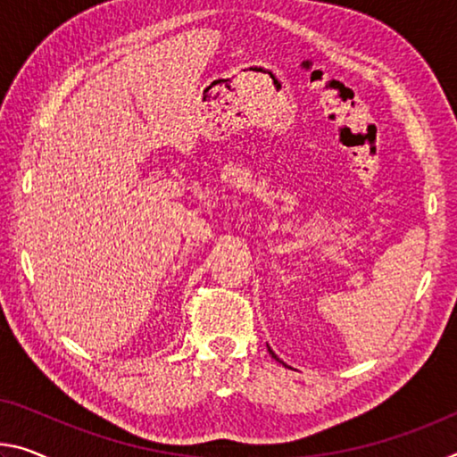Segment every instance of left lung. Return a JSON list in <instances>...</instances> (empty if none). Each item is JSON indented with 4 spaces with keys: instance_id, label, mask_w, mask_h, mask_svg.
<instances>
[{
    "instance_id": "left-lung-1",
    "label": "left lung",
    "mask_w": 457,
    "mask_h": 457,
    "mask_svg": "<svg viewBox=\"0 0 457 457\" xmlns=\"http://www.w3.org/2000/svg\"><path fill=\"white\" fill-rule=\"evenodd\" d=\"M268 352H270V353H272V358H277V356H274V352L270 350V347H268ZM277 360H278V358H277ZM278 361H280V360H278Z\"/></svg>"
}]
</instances>
